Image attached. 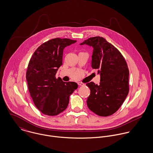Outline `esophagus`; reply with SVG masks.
I'll use <instances>...</instances> for the list:
<instances>
[{
    "instance_id": "34e87169",
    "label": "esophagus",
    "mask_w": 153,
    "mask_h": 153,
    "mask_svg": "<svg viewBox=\"0 0 153 153\" xmlns=\"http://www.w3.org/2000/svg\"><path fill=\"white\" fill-rule=\"evenodd\" d=\"M78 85H80V86L85 85V83H82V82H79V83H78Z\"/></svg>"
}]
</instances>
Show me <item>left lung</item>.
Segmentation results:
<instances>
[{"instance_id":"left-lung-1","label":"left lung","mask_w":153,"mask_h":153,"mask_svg":"<svg viewBox=\"0 0 153 153\" xmlns=\"http://www.w3.org/2000/svg\"><path fill=\"white\" fill-rule=\"evenodd\" d=\"M80 45L93 47L91 68L100 75V85L86 84L90 89L87 106L98 116H111L119 110L129 91L127 63L119 50L102 37H90Z\"/></svg>"}]
</instances>
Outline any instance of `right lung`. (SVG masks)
Returning a JSON list of instances; mask_svg holds the SVG:
<instances>
[{"instance_id":"obj_1","label":"right lung","mask_w":153,"mask_h":153,"mask_svg":"<svg viewBox=\"0 0 153 153\" xmlns=\"http://www.w3.org/2000/svg\"><path fill=\"white\" fill-rule=\"evenodd\" d=\"M76 40L55 38L45 42L34 51L26 71L28 89L34 105L43 114L56 116L65 110L69 97L77 88L75 82L56 78L63 65L64 49Z\"/></svg>"}]
</instances>
